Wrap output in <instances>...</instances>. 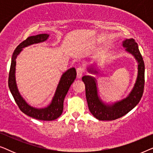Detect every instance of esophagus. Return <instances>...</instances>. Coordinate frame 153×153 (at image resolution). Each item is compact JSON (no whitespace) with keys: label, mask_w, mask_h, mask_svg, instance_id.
Returning <instances> with one entry per match:
<instances>
[{"label":"esophagus","mask_w":153,"mask_h":153,"mask_svg":"<svg viewBox=\"0 0 153 153\" xmlns=\"http://www.w3.org/2000/svg\"><path fill=\"white\" fill-rule=\"evenodd\" d=\"M84 66L80 65L78 67V68L76 69V75L77 78H81V76H82L83 72H84Z\"/></svg>","instance_id":"esophagus-1"}]
</instances>
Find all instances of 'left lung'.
Here are the masks:
<instances>
[{"label": "left lung", "instance_id": "obj_1", "mask_svg": "<svg viewBox=\"0 0 153 153\" xmlns=\"http://www.w3.org/2000/svg\"><path fill=\"white\" fill-rule=\"evenodd\" d=\"M123 45L126 48V51L134 56L139 63L137 81L128 97L113 105L104 104L98 97L95 79L90 76L82 77L85 85V96L88 108L94 117L100 120H114L121 118L139 104L143 95L145 84V65L143 57L134 39H125Z\"/></svg>", "mask_w": 153, "mask_h": 153}]
</instances>
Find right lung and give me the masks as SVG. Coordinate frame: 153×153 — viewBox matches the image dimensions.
Instances as JSON below:
<instances>
[{"instance_id":"obj_1","label":"right lung","mask_w":153,"mask_h":153,"mask_svg":"<svg viewBox=\"0 0 153 153\" xmlns=\"http://www.w3.org/2000/svg\"><path fill=\"white\" fill-rule=\"evenodd\" d=\"M48 37H49L48 34H39L34 36H30L16 47L12 57L11 65L10 69L9 77H8V86L13 96L14 101L16 102L19 109L24 114L37 120L49 121L55 120L62 114L63 111L64 99L70 89V85L76 79V72L75 68H71L62 74L51 103L47 108H40V109L33 108L25 102L19 93L15 81L16 58L18 54L22 51L23 48L33 44L45 41Z\"/></svg>"}]
</instances>
